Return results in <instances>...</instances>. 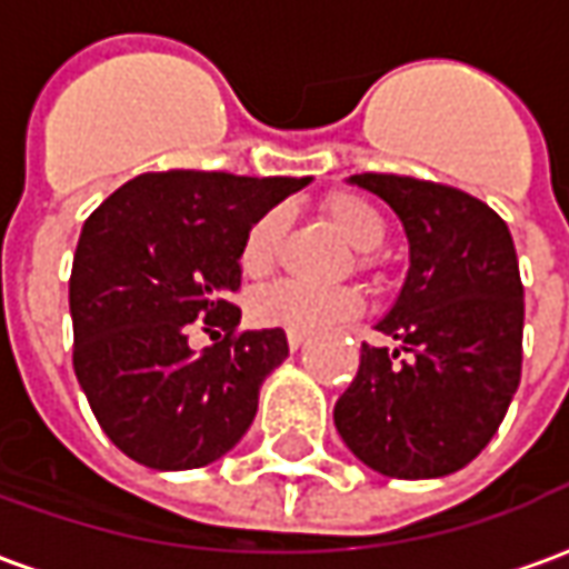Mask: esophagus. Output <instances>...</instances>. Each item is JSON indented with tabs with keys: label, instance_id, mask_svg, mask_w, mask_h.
Wrapping results in <instances>:
<instances>
[{
	"label": "esophagus",
	"instance_id": "1",
	"mask_svg": "<svg viewBox=\"0 0 569 569\" xmlns=\"http://www.w3.org/2000/svg\"><path fill=\"white\" fill-rule=\"evenodd\" d=\"M286 341H289V347H292V350H298V347L305 345V335L289 332V335H286Z\"/></svg>",
	"mask_w": 569,
	"mask_h": 569
}]
</instances>
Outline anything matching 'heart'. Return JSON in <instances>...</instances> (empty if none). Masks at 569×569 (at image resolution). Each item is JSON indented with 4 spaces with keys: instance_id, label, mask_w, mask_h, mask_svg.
Wrapping results in <instances>:
<instances>
[{
    "instance_id": "obj_1",
    "label": "heart",
    "mask_w": 569,
    "mask_h": 569,
    "mask_svg": "<svg viewBox=\"0 0 569 569\" xmlns=\"http://www.w3.org/2000/svg\"><path fill=\"white\" fill-rule=\"evenodd\" d=\"M322 212L347 237V243L362 252L359 264L371 268L369 252H375L387 240V222H383L381 210L359 194H332L322 203ZM286 224H289V216H286L283 207H271L249 224L243 243H240L243 277L261 280L273 271V264L280 259V249H283ZM359 310H362V298H359L357 289H347V286L317 289V286L283 280V283L259 289L249 298V317L256 326H271V329L298 335L326 332L338 322L357 317Z\"/></svg>"
}]
</instances>
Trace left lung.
I'll list each match as a JSON object with an SVG mask.
<instances>
[{"label": "left lung", "instance_id": "8db88e82", "mask_svg": "<svg viewBox=\"0 0 569 569\" xmlns=\"http://www.w3.org/2000/svg\"><path fill=\"white\" fill-rule=\"evenodd\" d=\"M350 182L399 216L411 268L378 322L399 347L362 345L335 427L381 476H451L485 451L521 381L525 286L512 234L460 188L393 173Z\"/></svg>", "mask_w": 569, "mask_h": 569}]
</instances>
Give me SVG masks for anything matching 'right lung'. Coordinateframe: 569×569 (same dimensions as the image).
<instances>
[{"mask_svg":"<svg viewBox=\"0 0 569 569\" xmlns=\"http://www.w3.org/2000/svg\"><path fill=\"white\" fill-rule=\"evenodd\" d=\"M310 179L207 170L142 173L81 228L72 277V369L118 451L149 469H198L243 439L283 329L237 332L240 243ZM194 328L222 342L194 351Z\"/></svg>","mask_w":569,"mask_h":569,"instance_id":"right-lung-1","label":"right lung"}]
</instances>
